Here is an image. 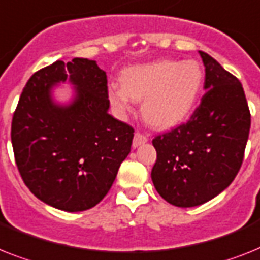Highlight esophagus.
Instances as JSON below:
<instances>
[{"label": "esophagus", "mask_w": 260, "mask_h": 260, "mask_svg": "<svg viewBox=\"0 0 260 260\" xmlns=\"http://www.w3.org/2000/svg\"><path fill=\"white\" fill-rule=\"evenodd\" d=\"M148 141V137L145 136L144 134H141V132H136L134 137V147H139V145L144 144Z\"/></svg>", "instance_id": "obj_1"}]
</instances>
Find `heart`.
<instances>
[{"instance_id":"obj_1","label":"heart","mask_w":260,"mask_h":260,"mask_svg":"<svg viewBox=\"0 0 260 260\" xmlns=\"http://www.w3.org/2000/svg\"><path fill=\"white\" fill-rule=\"evenodd\" d=\"M121 88L111 86L108 97L119 109L131 100L141 101V115L149 125L168 129L187 119L204 82L203 69L196 61L160 60L126 69Z\"/></svg>"}]
</instances>
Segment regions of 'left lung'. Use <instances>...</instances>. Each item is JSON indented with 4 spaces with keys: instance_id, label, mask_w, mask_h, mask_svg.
<instances>
[{
    "instance_id": "1",
    "label": "left lung",
    "mask_w": 260,
    "mask_h": 260,
    "mask_svg": "<svg viewBox=\"0 0 260 260\" xmlns=\"http://www.w3.org/2000/svg\"><path fill=\"white\" fill-rule=\"evenodd\" d=\"M200 104L187 123L155 136L156 191L176 207L206 203L229 187L243 163L251 113L243 86L210 54Z\"/></svg>"
}]
</instances>
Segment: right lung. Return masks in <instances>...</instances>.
<instances>
[{"mask_svg": "<svg viewBox=\"0 0 260 260\" xmlns=\"http://www.w3.org/2000/svg\"><path fill=\"white\" fill-rule=\"evenodd\" d=\"M78 88L69 107L50 100L53 83ZM108 80L96 61H56L27 80L12 120L17 168L36 198L58 210H89L108 193L135 129L108 113Z\"/></svg>", "mask_w": 260, "mask_h": 260, "instance_id": "obj_1", "label": "right lung"}]
</instances>
